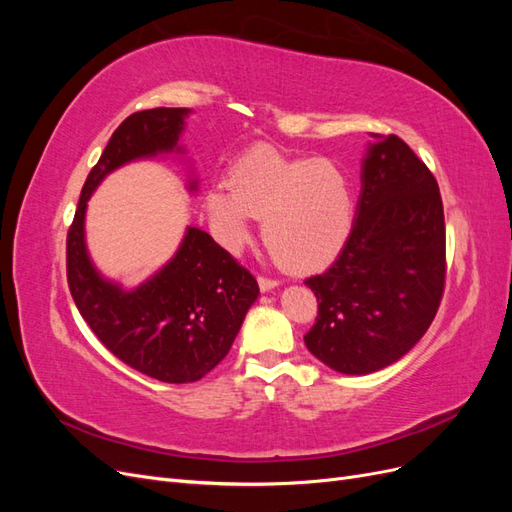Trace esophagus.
Wrapping results in <instances>:
<instances>
[{"instance_id":"1","label":"esophagus","mask_w":512,"mask_h":512,"mask_svg":"<svg viewBox=\"0 0 512 512\" xmlns=\"http://www.w3.org/2000/svg\"><path fill=\"white\" fill-rule=\"evenodd\" d=\"M258 286H260V290L262 292H269V290H273V288H277V286H280V282H277V280H271V277H258Z\"/></svg>"}]
</instances>
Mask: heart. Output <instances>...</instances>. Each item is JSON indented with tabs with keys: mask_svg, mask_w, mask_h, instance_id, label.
Wrapping results in <instances>:
<instances>
[{
	"mask_svg": "<svg viewBox=\"0 0 512 512\" xmlns=\"http://www.w3.org/2000/svg\"><path fill=\"white\" fill-rule=\"evenodd\" d=\"M205 209L226 250L239 252L258 218L273 258L307 273L342 252L352 226V190L331 160H299L256 147L232 164L228 183L207 192Z\"/></svg>",
	"mask_w": 512,
	"mask_h": 512,
	"instance_id": "1",
	"label": "heart"
}]
</instances>
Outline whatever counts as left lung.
I'll return each instance as SVG.
<instances>
[{
  "instance_id": "obj_1",
  "label": "left lung",
  "mask_w": 512,
  "mask_h": 512,
  "mask_svg": "<svg viewBox=\"0 0 512 512\" xmlns=\"http://www.w3.org/2000/svg\"><path fill=\"white\" fill-rule=\"evenodd\" d=\"M371 136L350 237L327 271L305 280L318 299L305 346L348 376L374 374L416 346L446 275L436 177L399 136Z\"/></svg>"
}]
</instances>
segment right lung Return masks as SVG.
Here are the masks:
<instances>
[{"instance_id": "obj_1", "label": "right lung", "mask_w": 512, "mask_h": 512, "mask_svg": "<svg viewBox=\"0 0 512 512\" xmlns=\"http://www.w3.org/2000/svg\"><path fill=\"white\" fill-rule=\"evenodd\" d=\"M190 113L151 108L121 123L83 185L66 252L68 286L89 329L119 361L170 384L196 382L224 359L258 299V282L205 230L188 226L175 256L128 290L91 262L85 213L91 194L119 166L185 153L179 138ZM188 190H198L194 177Z\"/></svg>"}]
</instances>
